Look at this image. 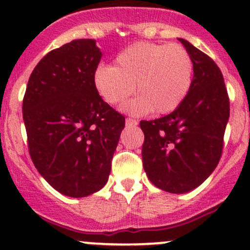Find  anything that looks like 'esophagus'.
Wrapping results in <instances>:
<instances>
[{
	"instance_id": "obj_1",
	"label": "esophagus",
	"mask_w": 250,
	"mask_h": 250,
	"mask_svg": "<svg viewBox=\"0 0 250 250\" xmlns=\"http://www.w3.org/2000/svg\"><path fill=\"white\" fill-rule=\"evenodd\" d=\"M138 121L134 120V118L128 117L127 120H125V125H127V127H135V125H138Z\"/></svg>"
}]
</instances>
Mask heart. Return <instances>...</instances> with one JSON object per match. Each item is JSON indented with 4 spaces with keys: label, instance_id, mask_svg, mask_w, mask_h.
Masks as SVG:
<instances>
[{
    "label": "heart",
    "instance_id": "obj_1",
    "mask_svg": "<svg viewBox=\"0 0 250 250\" xmlns=\"http://www.w3.org/2000/svg\"><path fill=\"white\" fill-rule=\"evenodd\" d=\"M193 75V59L182 45L139 42L118 52L115 65H98L93 85L110 105L125 103L135 86L139 97L127 105L128 111L165 115L187 98Z\"/></svg>",
    "mask_w": 250,
    "mask_h": 250
}]
</instances>
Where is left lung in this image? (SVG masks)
Masks as SVG:
<instances>
[{"instance_id": "left-lung-1", "label": "left lung", "mask_w": 250, "mask_h": 250, "mask_svg": "<svg viewBox=\"0 0 250 250\" xmlns=\"http://www.w3.org/2000/svg\"><path fill=\"white\" fill-rule=\"evenodd\" d=\"M193 59L187 98L171 114L141 121L144 169L156 187L182 194L199 187L215 169L224 146L230 102L224 78L209 56L178 38Z\"/></svg>"}]
</instances>
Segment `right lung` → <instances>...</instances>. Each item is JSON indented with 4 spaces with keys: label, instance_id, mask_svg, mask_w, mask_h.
<instances>
[{
    "label": "right lung",
    "instance_id": "1",
    "mask_svg": "<svg viewBox=\"0 0 250 250\" xmlns=\"http://www.w3.org/2000/svg\"><path fill=\"white\" fill-rule=\"evenodd\" d=\"M101 57L94 39L51 50L35 67L23 96L31 159L52 188L72 198L104 187L125 125L94 88Z\"/></svg>",
    "mask_w": 250,
    "mask_h": 250
}]
</instances>
